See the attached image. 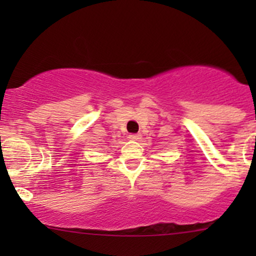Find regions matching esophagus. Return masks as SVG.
<instances>
[{
  "mask_svg": "<svg viewBox=\"0 0 256 256\" xmlns=\"http://www.w3.org/2000/svg\"><path fill=\"white\" fill-rule=\"evenodd\" d=\"M128 138L132 141H138L141 138V134H131V135H128Z\"/></svg>",
  "mask_w": 256,
  "mask_h": 256,
  "instance_id": "1",
  "label": "esophagus"
}]
</instances>
